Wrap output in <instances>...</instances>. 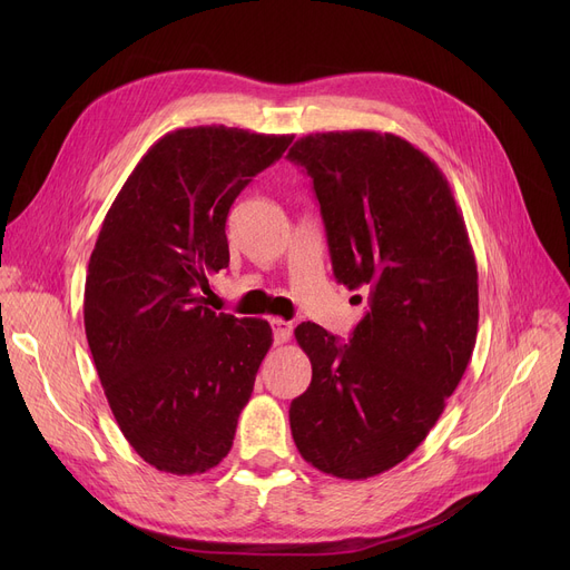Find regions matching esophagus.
<instances>
[{"label":"esophagus","instance_id":"obj_1","mask_svg":"<svg viewBox=\"0 0 570 570\" xmlns=\"http://www.w3.org/2000/svg\"><path fill=\"white\" fill-rule=\"evenodd\" d=\"M269 325H273V335H275V342L277 344H286L293 335V325L284 318H273L269 321Z\"/></svg>","mask_w":570,"mask_h":570}]
</instances>
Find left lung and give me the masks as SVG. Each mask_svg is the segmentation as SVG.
<instances>
[{
	"label": "left lung",
	"instance_id": "1",
	"mask_svg": "<svg viewBox=\"0 0 570 570\" xmlns=\"http://www.w3.org/2000/svg\"><path fill=\"white\" fill-rule=\"evenodd\" d=\"M288 159L312 177L335 279L370 305L346 344L312 321L295 327L312 383L291 402V432L312 466L363 481L425 441L462 381L478 333L475 258L451 185L409 140L309 134Z\"/></svg>",
	"mask_w": 570,
	"mask_h": 570
}]
</instances>
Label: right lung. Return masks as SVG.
I'll return each mask as SVG.
<instances>
[{"mask_svg": "<svg viewBox=\"0 0 570 570\" xmlns=\"http://www.w3.org/2000/svg\"><path fill=\"white\" fill-rule=\"evenodd\" d=\"M291 140L222 125L170 131L101 224L85 335L119 430L159 471L205 473L233 445L273 331L263 318L213 312L205 295L228 265L233 200Z\"/></svg>", "mask_w": 570, "mask_h": 570, "instance_id": "right-lung-1", "label": "right lung"}]
</instances>
